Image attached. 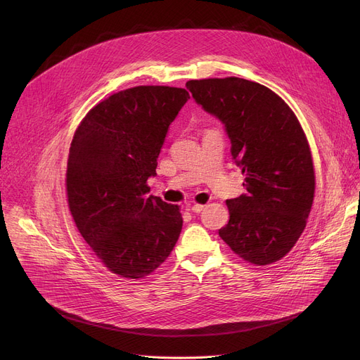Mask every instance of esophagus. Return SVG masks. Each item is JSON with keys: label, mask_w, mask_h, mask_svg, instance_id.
<instances>
[{"label": "esophagus", "mask_w": 360, "mask_h": 360, "mask_svg": "<svg viewBox=\"0 0 360 360\" xmlns=\"http://www.w3.org/2000/svg\"><path fill=\"white\" fill-rule=\"evenodd\" d=\"M204 209H205V205H202V204L191 205V212H194V213H201Z\"/></svg>", "instance_id": "34e87169"}]
</instances>
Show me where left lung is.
I'll return each instance as SVG.
<instances>
[{"mask_svg":"<svg viewBox=\"0 0 360 360\" xmlns=\"http://www.w3.org/2000/svg\"><path fill=\"white\" fill-rule=\"evenodd\" d=\"M193 98L224 124L247 194L226 201L229 223L219 231L231 250L255 266L285 257L304 232L315 193L311 148L293 110L255 82L190 80Z\"/></svg>","mask_w":360,"mask_h":360,"instance_id":"1","label":"left lung"}]
</instances>
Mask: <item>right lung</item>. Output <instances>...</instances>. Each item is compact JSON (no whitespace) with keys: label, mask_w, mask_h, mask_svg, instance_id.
<instances>
[{"label":"right lung","mask_w":360,"mask_h":360,"mask_svg":"<svg viewBox=\"0 0 360 360\" xmlns=\"http://www.w3.org/2000/svg\"><path fill=\"white\" fill-rule=\"evenodd\" d=\"M190 99L185 89L137 86L89 110L71 141L67 198L83 239L109 271L141 278L172 252L179 207L148 195L169 125Z\"/></svg>","instance_id":"obj_1"}]
</instances>
